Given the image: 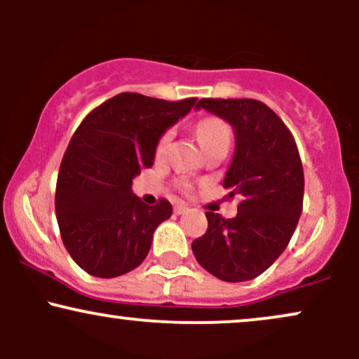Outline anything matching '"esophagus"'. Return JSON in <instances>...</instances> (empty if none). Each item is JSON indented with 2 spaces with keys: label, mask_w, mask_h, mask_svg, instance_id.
Masks as SVG:
<instances>
[{
  "label": "esophagus",
  "mask_w": 359,
  "mask_h": 359,
  "mask_svg": "<svg viewBox=\"0 0 359 359\" xmlns=\"http://www.w3.org/2000/svg\"><path fill=\"white\" fill-rule=\"evenodd\" d=\"M174 212L179 214V216H180V214L189 212V208H187V205H185V204H175V205H174Z\"/></svg>",
  "instance_id": "1"
}]
</instances>
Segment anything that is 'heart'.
<instances>
[{
	"label": "heart",
	"mask_w": 359,
	"mask_h": 359,
	"mask_svg": "<svg viewBox=\"0 0 359 359\" xmlns=\"http://www.w3.org/2000/svg\"><path fill=\"white\" fill-rule=\"evenodd\" d=\"M196 133H197V138H199V143L203 145L204 150L208 147L214 145V143L229 142V138H231V131H229L228 125H226V123L219 118H203L196 125ZM170 140H172L170 130L165 131V133L158 138V142H156V148H155L156 156H162L163 154H165ZM182 189L187 192L189 184L182 182Z\"/></svg>",
	"instance_id": "heart-1"
}]
</instances>
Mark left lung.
I'll list each match as a JSON object with an SVG mask.
<instances>
[{"label":"left lung","instance_id":"8db88e82","mask_svg":"<svg viewBox=\"0 0 359 359\" xmlns=\"http://www.w3.org/2000/svg\"><path fill=\"white\" fill-rule=\"evenodd\" d=\"M204 108L233 125L236 150L222 187L240 197L238 214L205 212L208 231L192 241L199 265L224 282L262 275L287 248L304 204V168L282 118L257 100H212Z\"/></svg>","mask_w":359,"mask_h":359}]
</instances>
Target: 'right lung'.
I'll use <instances>...</instances> for the list:
<instances>
[{"label": "right lung", "mask_w": 359, "mask_h": 359, "mask_svg": "<svg viewBox=\"0 0 359 359\" xmlns=\"http://www.w3.org/2000/svg\"><path fill=\"white\" fill-rule=\"evenodd\" d=\"M196 101L121 93L77 126L57 177L55 214L69 255L93 277L114 278L142 265L156 226L172 216L167 199L147 205L131 184L154 165L163 131Z\"/></svg>", "instance_id": "1"}]
</instances>
